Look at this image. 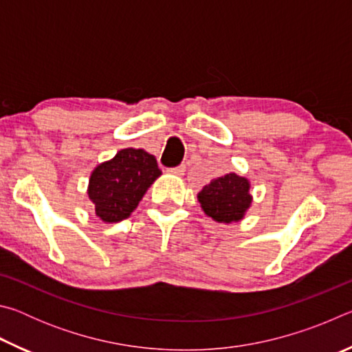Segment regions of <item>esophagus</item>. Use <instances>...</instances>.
Here are the masks:
<instances>
[{
    "mask_svg": "<svg viewBox=\"0 0 352 352\" xmlns=\"http://www.w3.org/2000/svg\"><path fill=\"white\" fill-rule=\"evenodd\" d=\"M184 170H186V166H184V164H180V166H177V168H172V169H168V172H169V174H172V175H178V177H182V175L184 174Z\"/></svg>",
    "mask_w": 352,
    "mask_h": 352,
    "instance_id": "1",
    "label": "esophagus"
}]
</instances>
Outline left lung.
<instances>
[{
    "mask_svg": "<svg viewBox=\"0 0 352 352\" xmlns=\"http://www.w3.org/2000/svg\"><path fill=\"white\" fill-rule=\"evenodd\" d=\"M250 180L236 172L214 178L197 194L200 208L217 223L241 222L253 201Z\"/></svg>",
    "mask_w": 352,
    "mask_h": 352,
    "instance_id": "1",
    "label": "left lung"
}]
</instances>
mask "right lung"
I'll use <instances>...</instances> for the list:
<instances>
[{
  "mask_svg": "<svg viewBox=\"0 0 352 352\" xmlns=\"http://www.w3.org/2000/svg\"><path fill=\"white\" fill-rule=\"evenodd\" d=\"M160 175L162 170L153 155L144 148H122L93 169L88 180V199L102 222H121L130 217Z\"/></svg>",
  "mask_w": 352,
  "mask_h": 352,
  "instance_id": "1",
  "label": "right lung"
}]
</instances>
